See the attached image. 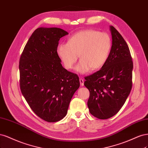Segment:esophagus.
I'll list each match as a JSON object with an SVG mask.
<instances>
[{"instance_id": "esophagus-1", "label": "esophagus", "mask_w": 148, "mask_h": 148, "mask_svg": "<svg viewBox=\"0 0 148 148\" xmlns=\"http://www.w3.org/2000/svg\"><path fill=\"white\" fill-rule=\"evenodd\" d=\"M79 81H80V84L81 86H84V79H83L82 78H80V79H79Z\"/></svg>"}]
</instances>
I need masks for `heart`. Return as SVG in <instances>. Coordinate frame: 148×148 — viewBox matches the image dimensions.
<instances>
[{"instance_id":"heart-1","label":"heart","mask_w":148,"mask_h":148,"mask_svg":"<svg viewBox=\"0 0 148 148\" xmlns=\"http://www.w3.org/2000/svg\"><path fill=\"white\" fill-rule=\"evenodd\" d=\"M111 49V40L105 32L87 29L76 32L68 39L67 44H60L57 54L66 69H71L78 59L75 67L80 74L101 68L105 64Z\"/></svg>"}]
</instances>
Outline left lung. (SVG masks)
Returning <instances> with one entry per match:
<instances>
[{"instance_id": "1", "label": "left lung", "mask_w": 148, "mask_h": 148, "mask_svg": "<svg viewBox=\"0 0 148 148\" xmlns=\"http://www.w3.org/2000/svg\"><path fill=\"white\" fill-rule=\"evenodd\" d=\"M112 46L106 62L97 73L85 77L90 92V112L99 119L114 116L124 104L132 87L133 61L128 45L110 26Z\"/></svg>"}]
</instances>
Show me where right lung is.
<instances>
[{
    "label": "right lung",
    "mask_w": 148,
    "mask_h": 148,
    "mask_svg": "<svg viewBox=\"0 0 148 148\" xmlns=\"http://www.w3.org/2000/svg\"><path fill=\"white\" fill-rule=\"evenodd\" d=\"M68 34L58 27L37 28L20 60L21 93L36 115L49 122L66 116L80 86L78 75L63 67L57 54L60 39Z\"/></svg>",
    "instance_id": "obj_1"
}]
</instances>
